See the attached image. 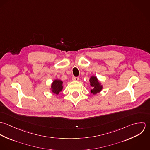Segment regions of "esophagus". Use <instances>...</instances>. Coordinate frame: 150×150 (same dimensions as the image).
I'll use <instances>...</instances> for the list:
<instances>
[{
  "instance_id": "esophagus-1",
  "label": "esophagus",
  "mask_w": 150,
  "mask_h": 150,
  "mask_svg": "<svg viewBox=\"0 0 150 150\" xmlns=\"http://www.w3.org/2000/svg\"><path fill=\"white\" fill-rule=\"evenodd\" d=\"M72 80H73V81H79V77H72Z\"/></svg>"
}]
</instances>
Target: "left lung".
Returning <instances> with one entry per match:
<instances>
[{
    "label": "left lung",
    "instance_id": "8db88e82",
    "mask_svg": "<svg viewBox=\"0 0 150 150\" xmlns=\"http://www.w3.org/2000/svg\"><path fill=\"white\" fill-rule=\"evenodd\" d=\"M90 82V86L92 87V89L91 90V92L93 94H97L98 93H99L102 88L103 86L101 84L100 82L99 81L97 77L95 76H91L89 79Z\"/></svg>",
    "mask_w": 150,
    "mask_h": 150
}]
</instances>
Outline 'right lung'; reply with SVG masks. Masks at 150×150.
<instances>
[{
	"label": "right lung",
	"instance_id": "right-lung-1",
	"mask_svg": "<svg viewBox=\"0 0 150 150\" xmlns=\"http://www.w3.org/2000/svg\"><path fill=\"white\" fill-rule=\"evenodd\" d=\"M63 82L60 80L56 79L51 84V91L56 95H58L63 89Z\"/></svg>",
	"mask_w": 150,
	"mask_h": 150
}]
</instances>
